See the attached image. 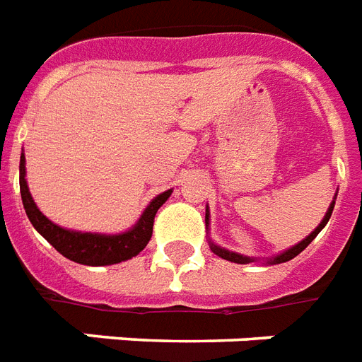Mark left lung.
I'll list each match as a JSON object with an SVG mask.
<instances>
[{
  "instance_id": "8db88e82",
  "label": "left lung",
  "mask_w": 362,
  "mask_h": 362,
  "mask_svg": "<svg viewBox=\"0 0 362 362\" xmlns=\"http://www.w3.org/2000/svg\"><path fill=\"white\" fill-rule=\"evenodd\" d=\"M332 209H334V199H332V204L329 205L327 213H325V216H323V221L320 222V226H317L316 230L312 231L310 235L305 237V239H303V241H300V243H297L296 247L288 248L286 252H282V254H279V256H274V258H271V259H269V263L290 262V259L296 258L297 254L303 252V250H305V248L308 247V245H310V243L314 241V239H316L317 233H320V231H322L323 228H325V224H327L329 218H331V215H332ZM205 222L209 224V211L205 213ZM209 245H211V250H213V252H215L216 256H221V258L228 259V262H233V263H250V262H254V258H248V256H241V254H237V252H230V250H226V248L216 247L215 243L209 241Z\"/></svg>"
}]
</instances>
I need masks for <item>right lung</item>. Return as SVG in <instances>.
Wrapping results in <instances>:
<instances>
[{
    "instance_id": "obj_1",
    "label": "right lung",
    "mask_w": 362,
    "mask_h": 362,
    "mask_svg": "<svg viewBox=\"0 0 362 362\" xmlns=\"http://www.w3.org/2000/svg\"><path fill=\"white\" fill-rule=\"evenodd\" d=\"M20 194H22V202H24L25 215L33 224V228L45 237L46 241L50 243L52 247L56 248L57 252L63 254L65 258L72 259V262L82 263V265H114V263L131 259L132 256H138L146 248V245L153 235L155 215L160 209V205L170 198L172 189L158 194L141 213L140 221L136 222L129 231H123V233H117V235L65 230V228L57 226L52 221H48L40 213L39 207L35 205L30 189H28L24 153L20 157Z\"/></svg>"
}]
</instances>
